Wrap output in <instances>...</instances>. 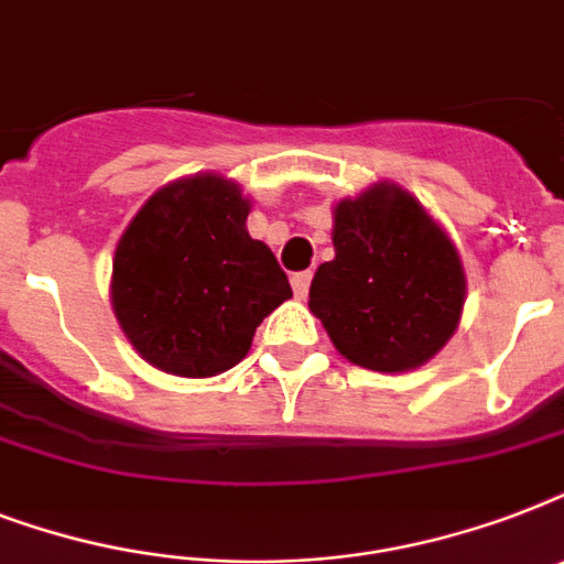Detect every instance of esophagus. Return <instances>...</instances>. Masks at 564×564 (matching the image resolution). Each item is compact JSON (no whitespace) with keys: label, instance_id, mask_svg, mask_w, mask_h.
I'll return each instance as SVG.
<instances>
[{"label":"esophagus","instance_id":"1","mask_svg":"<svg viewBox=\"0 0 564 564\" xmlns=\"http://www.w3.org/2000/svg\"><path fill=\"white\" fill-rule=\"evenodd\" d=\"M310 281H313V274H310V272L292 274V292H295V299H307Z\"/></svg>","mask_w":564,"mask_h":564}]
</instances>
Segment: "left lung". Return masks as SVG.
Returning a JSON list of instances; mask_svg holds the SVG:
<instances>
[{
    "mask_svg": "<svg viewBox=\"0 0 564 564\" xmlns=\"http://www.w3.org/2000/svg\"><path fill=\"white\" fill-rule=\"evenodd\" d=\"M334 248L313 278L310 310L343 357L371 371H406L454 336L463 263L410 193L380 184L336 204Z\"/></svg>",
    "mask_w": 564,
    "mask_h": 564,
    "instance_id": "1",
    "label": "left lung"
}]
</instances>
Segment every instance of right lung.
Wrapping results in <instances>:
<instances>
[{
	"label": "right lung",
	"instance_id": "right-lung-1",
	"mask_svg": "<svg viewBox=\"0 0 564 564\" xmlns=\"http://www.w3.org/2000/svg\"><path fill=\"white\" fill-rule=\"evenodd\" d=\"M248 210L237 184L195 175L158 189L131 219L110 299L143 360L181 377L228 371L260 322L292 299L272 248L248 237Z\"/></svg>",
	"mask_w": 564,
	"mask_h": 564
}]
</instances>
